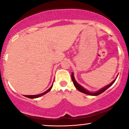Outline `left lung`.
I'll return each mask as SVG.
<instances>
[{"label":"left lung","mask_w":129,"mask_h":129,"mask_svg":"<svg viewBox=\"0 0 129 129\" xmlns=\"http://www.w3.org/2000/svg\"><path fill=\"white\" fill-rule=\"evenodd\" d=\"M118 76V75H117ZM71 78H72V82L74 83V86H75V88L77 89L78 90H79V91L82 92V93H84L85 94H87V95H92V96H97V95H99L101 94L102 93H103V92H105V90H106L107 89H108L109 88L110 86H111L112 85H113V83L115 82V81H116V79L114 80L113 81H112V82L110 83V84H109L108 85H107V86L103 87V88L101 89L100 90H99L98 91L96 92H89L88 90H87L86 89H85L82 87V86H81L80 85L78 84L77 82H76L75 78H74V74L73 73H72L71 74Z\"/></svg>","instance_id":"obj_1"}]
</instances>
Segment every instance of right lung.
<instances>
[{
	"instance_id": "add662e5",
	"label": "right lung",
	"mask_w": 129,
	"mask_h": 129,
	"mask_svg": "<svg viewBox=\"0 0 129 129\" xmlns=\"http://www.w3.org/2000/svg\"><path fill=\"white\" fill-rule=\"evenodd\" d=\"M52 85H53V84H52V85H51V86L50 88H49L48 90H47L46 92H43V93H41V94H39V95H24V96H26V97H27V98H31V99L37 98H39V97H40V96H41L44 95V94L47 93V92H48L49 91H50V90L51 89V88H52Z\"/></svg>"
}]
</instances>
